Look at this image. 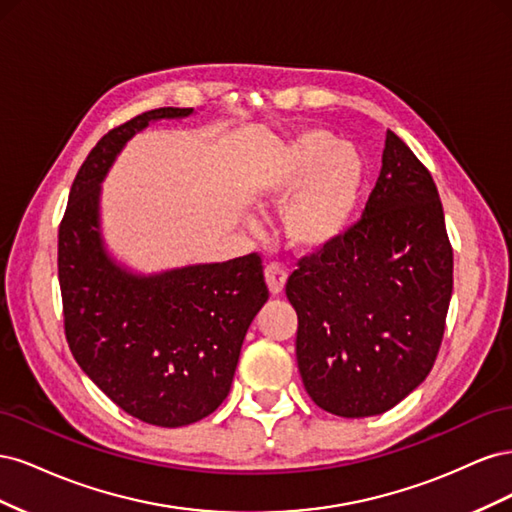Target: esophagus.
<instances>
[{"label":"esophagus","mask_w":512,"mask_h":512,"mask_svg":"<svg viewBox=\"0 0 512 512\" xmlns=\"http://www.w3.org/2000/svg\"><path fill=\"white\" fill-rule=\"evenodd\" d=\"M265 280H267V286H269V292L273 294V297H277V294L284 292V286H286V280H288V273L277 267V265H269L265 269Z\"/></svg>","instance_id":"1"}]
</instances>
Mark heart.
Here are the masks:
<instances>
[{"label": "heart", "instance_id": "1", "mask_svg": "<svg viewBox=\"0 0 512 512\" xmlns=\"http://www.w3.org/2000/svg\"><path fill=\"white\" fill-rule=\"evenodd\" d=\"M365 188V160L322 128H307L277 145L254 181L260 207H282L290 250L309 256L346 235ZM250 226H254L250 222Z\"/></svg>", "mask_w": 512, "mask_h": 512}]
</instances>
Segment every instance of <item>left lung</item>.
I'll list each match as a JSON object with an SVG mask.
<instances>
[{
  "instance_id": "left-lung-1",
  "label": "left lung",
  "mask_w": 512,
  "mask_h": 512,
  "mask_svg": "<svg viewBox=\"0 0 512 512\" xmlns=\"http://www.w3.org/2000/svg\"><path fill=\"white\" fill-rule=\"evenodd\" d=\"M451 294L453 250L438 188L389 130L363 220L303 258L286 284L314 404L363 418L406 399L436 361Z\"/></svg>"
}]
</instances>
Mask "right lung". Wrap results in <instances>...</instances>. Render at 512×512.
Returning <instances> with one entry per match:
<instances>
[{
  "label": "right lung",
  "instance_id": "1",
  "mask_svg": "<svg viewBox=\"0 0 512 512\" xmlns=\"http://www.w3.org/2000/svg\"><path fill=\"white\" fill-rule=\"evenodd\" d=\"M194 108H158L108 132L76 175L59 226L66 337L98 389L138 421L183 427L226 399L247 329L269 290L258 254L143 273L102 230V181L128 141Z\"/></svg>",
  "mask_w": 512,
  "mask_h": 512
}]
</instances>
